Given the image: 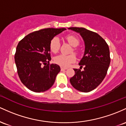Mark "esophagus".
I'll list each match as a JSON object with an SVG mask.
<instances>
[{"label":"esophagus","mask_w":126,"mask_h":126,"mask_svg":"<svg viewBox=\"0 0 126 126\" xmlns=\"http://www.w3.org/2000/svg\"><path fill=\"white\" fill-rule=\"evenodd\" d=\"M67 68H65V67H61V71H63V70H67Z\"/></svg>","instance_id":"obj_1"}]
</instances>
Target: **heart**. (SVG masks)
I'll return each mask as SVG.
<instances>
[{
    "mask_svg": "<svg viewBox=\"0 0 126 126\" xmlns=\"http://www.w3.org/2000/svg\"><path fill=\"white\" fill-rule=\"evenodd\" d=\"M65 39L68 41V42L73 47L77 46L80 43L78 38L76 37V36H73V35H68L65 37ZM59 46H60V42H59V38L58 37H54L53 38H52L50 42V44H49V47H50V50H51V52L53 53H56L58 51ZM74 50L75 52H77L76 49H74ZM76 57L74 54L68 55L61 54L55 58V62L56 63L62 66V67H65L69 66L71 63L76 61Z\"/></svg>",
    "mask_w": 126,
    "mask_h": 126,
    "instance_id": "1",
    "label": "heart"
}]
</instances>
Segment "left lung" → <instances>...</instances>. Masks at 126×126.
Segmentation results:
<instances>
[{"instance_id":"obj_1","label":"left lung","mask_w":126,"mask_h":126,"mask_svg":"<svg viewBox=\"0 0 126 126\" xmlns=\"http://www.w3.org/2000/svg\"><path fill=\"white\" fill-rule=\"evenodd\" d=\"M79 32L84 42V53L79 65L84 70L74 69L75 75L70 79L71 85L82 92H89L99 85L107 75L110 66V55L108 45L96 32L84 28L70 27Z\"/></svg>"}]
</instances>
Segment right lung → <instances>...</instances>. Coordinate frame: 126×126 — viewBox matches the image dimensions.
Segmentation results:
<instances>
[{
    "label": "right lung",
    "instance_id": "add662e5",
    "mask_svg": "<svg viewBox=\"0 0 126 126\" xmlns=\"http://www.w3.org/2000/svg\"><path fill=\"white\" fill-rule=\"evenodd\" d=\"M48 28L30 33L18 43L15 62L21 82L34 92H43L50 88L61 68L51 60L50 40L65 30Z\"/></svg>",
    "mask_w": 126,
    "mask_h": 126
}]
</instances>
